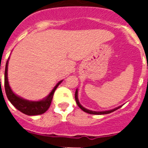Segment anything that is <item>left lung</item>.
Here are the masks:
<instances>
[{
    "label": "left lung",
    "instance_id": "left-lung-1",
    "mask_svg": "<svg viewBox=\"0 0 148 148\" xmlns=\"http://www.w3.org/2000/svg\"><path fill=\"white\" fill-rule=\"evenodd\" d=\"M75 101H76V103H77V105H78V107H79V108L82 110L84 111V112H86V113H90V114H93V115L108 114V113H112V112H113V111L116 110H118V109H119L120 108H121V106H119V107H118V108H114V109H113V110H106V111H92V110H90L86 109V108H84L83 106H82V104H81L80 103H79V101H78V90H76V91H75Z\"/></svg>",
    "mask_w": 148,
    "mask_h": 148
}]
</instances>
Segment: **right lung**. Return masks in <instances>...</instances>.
<instances>
[{
  "mask_svg": "<svg viewBox=\"0 0 148 148\" xmlns=\"http://www.w3.org/2000/svg\"><path fill=\"white\" fill-rule=\"evenodd\" d=\"M8 61L7 60L6 64V68H5V74H4V87H5V91H6V96H7L8 99L10 102L12 104V105L15 107L16 109L21 111V113H24L28 116H36V115H40L45 113L46 111L49 109L50 107L51 102L53 100V95H54L55 90L56 88L58 87L61 82H58L53 90L51 91L50 93L43 100L38 101H29L23 99L22 98L19 97L17 95H15L14 92H12V90H11L9 84V82H8V76H7V70H8Z\"/></svg>",
  "mask_w": 148,
  "mask_h": 148,
  "instance_id": "1",
  "label": "right lung"
}]
</instances>
